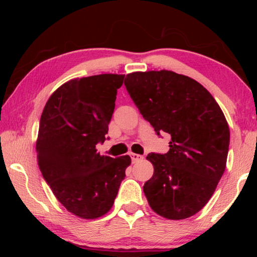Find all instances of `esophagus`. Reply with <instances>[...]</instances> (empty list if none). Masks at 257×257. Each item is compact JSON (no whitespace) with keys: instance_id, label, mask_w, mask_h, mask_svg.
<instances>
[{"instance_id":"1","label":"esophagus","mask_w":257,"mask_h":257,"mask_svg":"<svg viewBox=\"0 0 257 257\" xmlns=\"http://www.w3.org/2000/svg\"><path fill=\"white\" fill-rule=\"evenodd\" d=\"M130 156H132V160H133L134 163H135V162H138V161H141V160H143V156L139 155V154L132 153V154H130Z\"/></svg>"}]
</instances>
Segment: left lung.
I'll list each match as a JSON object with an SVG mask.
<instances>
[{
  "label": "left lung",
  "instance_id": "8db88e82",
  "mask_svg": "<svg viewBox=\"0 0 257 257\" xmlns=\"http://www.w3.org/2000/svg\"><path fill=\"white\" fill-rule=\"evenodd\" d=\"M124 85L156 134L171 135L168 153L146 158L154 167L143 187L147 202L165 219L193 216L227 165L230 130L222 110L205 87L170 70L128 73Z\"/></svg>",
  "mask_w": 257,
  "mask_h": 257
}]
</instances>
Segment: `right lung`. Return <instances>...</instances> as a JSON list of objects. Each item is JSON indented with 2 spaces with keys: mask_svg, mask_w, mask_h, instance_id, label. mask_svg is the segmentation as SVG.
<instances>
[{
  "mask_svg": "<svg viewBox=\"0 0 257 257\" xmlns=\"http://www.w3.org/2000/svg\"><path fill=\"white\" fill-rule=\"evenodd\" d=\"M124 75L75 78L47 99L36 141L37 162L58 201L81 219L111 210L132 159L101 155Z\"/></svg>",
  "mask_w": 257,
  "mask_h": 257,
  "instance_id": "add662e5",
  "label": "right lung"
}]
</instances>
